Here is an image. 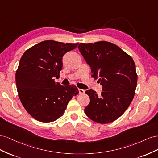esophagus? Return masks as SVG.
Instances as JSON below:
<instances>
[{
  "label": "esophagus",
  "instance_id": "34e87169",
  "mask_svg": "<svg viewBox=\"0 0 158 158\" xmlns=\"http://www.w3.org/2000/svg\"><path fill=\"white\" fill-rule=\"evenodd\" d=\"M78 91H79V94H84L85 92V91L84 89H79Z\"/></svg>",
  "mask_w": 158,
  "mask_h": 158
}]
</instances>
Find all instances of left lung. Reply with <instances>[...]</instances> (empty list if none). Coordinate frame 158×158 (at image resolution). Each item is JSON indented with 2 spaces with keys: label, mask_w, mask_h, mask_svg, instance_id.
Here are the masks:
<instances>
[{
  "label": "left lung",
  "mask_w": 158,
  "mask_h": 158,
  "mask_svg": "<svg viewBox=\"0 0 158 158\" xmlns=\"http://www.w3.org/2000/svg\"><path fill=\"white\" fill-rule=\"evenodd\" d=\"M78 49L90 66L92 77L98 79L102 91L85 92L90 98L85 113L94 122L106 124L118 118L128 109L136 91L138 76L132 58L108 42L81 43Z\"/></svg>",
  "instance_id": "1"
}]
</instances>
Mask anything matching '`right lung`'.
I'll list each match as a JSON object with an SVG mask.
<instances>
[{
    "label": "right lung",
    "mask_w": 158,
    "mask_h": 158,
    "mask_svg": "<svg viewBox=\"0 0 158 158\" xmlns=\"http://www.w3.org/2000/svg\"><path fill=\"white\" fill-rule=\"evenodd\" d=\"M78 43L46 40L26 50L16 73V85L22 105L34 118L42 123L55 121L64 114L67 104L79 93L74 85L55 83L60 77L65 54Z\"/></svg>",
    "instance_id": "obj_1"
}]
</instances>
